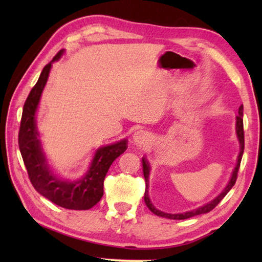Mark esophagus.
Returning <instances> with one entry per match:
<instances>
[{
  "label": "esophagus",
  "instance_id": "1",
  "mask_svg": "<svg viewBox=\"0 0 262 262\" xmlns=\"http://www.w3.org/2000/svg\"><path fill=\"white\" fill-rule=\"evenodd\" d=\"M133 141H134V143L142 147V145L148 143L149 136L144 130H137L134 133V135H133Z\"/></svg>",
  "mask_w": 262,
  "mask_h": 262
}]
</instances>
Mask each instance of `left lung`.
Returning <instances> with one entry per match:
<instances>
[{"instance_id": "left-lung-1", "label": "left lung", "mask_w": 262, "mask_h": 262, "mask_svg": "<svg viewBox=\"0 0 262 262\" xmlns=\"http://www.w3.org/2000/svg\"><path fill=\"white\" fill-rule=\"evenodd\" d=\"M243 105L239 107L238 111V115L236 117V134H237V139L239 141V147H241V151H239V155L237 157V164L234 166L231 178H230L228 185L225 186V188L222 190V192L217 195L215 199H212L211 201L207 202L206 205H202L201 207L196 208V209L186 211V212H178V214H170V212H165L157 209L156 207L152 205L151 200L149 198V176H150V166L147 159L144 157L142 158V166H143V176L145 179V193H144V202L147 207L151 210L155 215L161 216V217H165V219H170V220H187L190 219V217H194L196 215H201V214H206V212H209L210 210L214 209V208L219 205V203L222 201L225 195L229 193V190L233 187L234 183L237 180V173L239 170V166H241V162H242V157L244 154V125H243Z\"/></svg>"}]
</instances>
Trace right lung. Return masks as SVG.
Returning <instances> with one entry per match:
<instances>
[{
	"instance_id": "add662e5",
	"label": "right lung",
	"mask_w": 262,
	"mask_h": 262,
	"mask_svg": "<svg viewBox=\"0 0 262 262\" xmlns=\"http://www.w3.org/2000/svg\"><path fill=\"white\" fill-rule=\"evenodd\" d=\"M63 53L64 50L60 51L43 67L38 82L26 98L21 114L18 144L29 178L39 194L66 209L88 210L100 201L104 194L105 176L111 164L126 151L128 141L122 139L97 149L82 178L73 181L54 173L41 145L37 126V111L53 62L60 60Z\"/></svg>"
}]
</instances>
